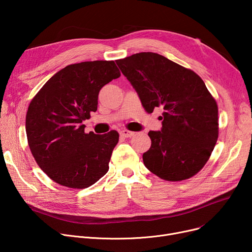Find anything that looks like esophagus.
I'll return each instance as SVG.
<instances>
[{
  "mask_svg": "<svg viewBox=\"0 0 252 252\" xmlns=\"http://www.w3.org/2000/svg\"><path fill=\"white\" fill-rule=\"evenodd\" d=\"M121 136L122 137H125V138H130L133 137L135 135L134 131H130V130H127V129H124V130H121Z\"/></svg>",
  "mask_w": 252,
  "mask_h": 252,
  "instance_id": "34e87169",
  "label": "esophagus"
}]
</instances>
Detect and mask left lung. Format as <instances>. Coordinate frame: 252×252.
Masks as SVG:
<instances>
[{"label":"left lung","mask_w":252,"mask_h":252,"mask_svg":"<svg viewBox=\"0 0 252 252\" xmlns=\"http://www.w3.org/2000/svg\"><path fill=\"white\" fill-rule=\"evenodd\" d=\"M137 91L145 111L162 107V128L150 130L143 161L169 182L194 177L203 168L219 137V109L202 78L193 70L152 52L116 60Z\"/></svg>","instance_id":"obj_1"}]
</instances>
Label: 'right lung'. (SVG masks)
<instances>
[{"label":"right lung","mask_w":252,"mask_h":252,"mask_svg":"<svg viewBox=\"0 0 252 252\" xmlns=\"http://www.w3.org/2000/svg\"><path fill=\"white\" fill-rule=\"evenodd\" d=\"M119 76L114 61L70 64L31 101L25 118L30 149L37 165L61 186L86 189L108 171L118 133L87 134L83 122L97 111L100 90Z\"/></svg>","instance_id":"right-lung-1"}]
</instances>
